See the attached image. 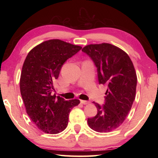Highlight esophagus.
I'll use <instances>...</instances> for the list:
<instances>
[{
    "mask_svg": "<svg viewBox=\"0 0 158 158\" xmlns=\"http://www.w3.org/2000/svg\"><path fill=\"white\" fill-rule=\"evenodd\" d=\"M81 103L83 104V105H88V104H90L89 101H86V100H81Z\"/></svg>",
    "mask_w": 158,
    "mask_h": 158,
    "instance_id": "esophagus-1",
    "label": "esophagus"
}]
</instances>
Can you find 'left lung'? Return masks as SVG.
Instances as JSON below:
<instances>
[{
    "instance_id": "8db88e82",
    "label": "left lung",
    "mask_w": 158,
    "mask_h": 158,
    "mask_svg": "<svg viewBox=\"0 0 158 158\" xmlns=\"http://www.w3.org/2000/svg\"><path fill=\"white\" fill-rule=\"evenodd\" d=\"M82 52L97 68L99 84L107 85L105 103L93 102L98 113L88 118V124L96 132H111L123 123L135 99L137 78L133 63L124 51L111 44L87 45Z\"/></svg>"
}]
</instances>
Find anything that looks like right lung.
<instances>
[{
    "label": "right lung",
    "instance_id": "right-lung-1",
    "mask_svg": "<svg viewBox=\"0 0 158 158\" xmlns=\"http://www.w3.org/2000/svg\"><path fill=\"white\" fill-rule=\"evenodd\" d=\"M81 49L60 40H50L34 47L26 56L20 78V91L26 112L40 130L58 134L65 129L69 114L79 100L52 95L53 82L65 61Z\"/></svg>",
    "mask_w": 158,
    "mask_h": 158
}]
</instances>
